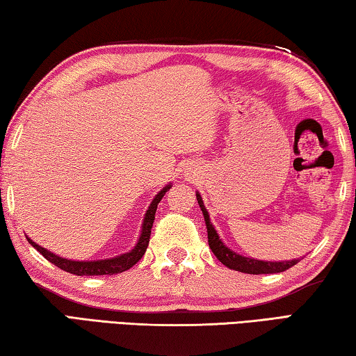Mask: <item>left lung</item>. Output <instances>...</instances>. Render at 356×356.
I'll use <instances>...</instances> for the list:
<instances>
[{
  "mask_svg": "<svg viewBox=\"0 0 356 356\" xmlns=\"http://www.w3.org/2000/svg\"><path fill=\"white\" fill-rule=\"evenodd\" d=\"M196 200L200 207L202 210L204 215V221H206V227H207V237H209V246L212 250L216 259L226 265L227 268L231 270H237V272L242 273H250V275H265V273H280L284 272V270L293 267L295 264L300 262V259H292V261H280V262H272V261H259V259L254 257H245L238 252L232 251L231 248L222 243V240L220 238L218 232L215 231V227L210 221V216L206 206H204V201L200 195V191H196Z\"/></svg>",
  "mask_w": 356,
  "mask_h": 356,
  "instance_id": "obj_1",
  "label": "left lung"
}]
</instances>
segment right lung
Instances as JSON below:
<instances>
[{"mask_svg": "<svg viewBox=\"0 0 356 356\" xmlns=\"http://www.w3.org/2000/svg\"><path fill=\"white\" fill-rule=\"evenodd\" d=\"M171 186H172L171 184L166 185L159 193H156L152 202H150L149 209L146 210V215H144L141 234H140V238H138L136 245L134 246V250H130L129 252H124V254H120V256L110 257V259H100V261H72V259L61 257V256L55 254V252L42 248L40 245L33 242V240L28 236H26V238H28V242L31 243L34 248L47 259L48 262L55 264L56 267H59L61 270H64V272H69L72 275L97 276V275L122 273V272H125V270H129L130 267H134V265L144 256V252H146L147 245H149V238H150V229H152L154 220H155L156 206H159L161 197L165 196V193L170 190Z\"/></svg>", "mask_w": 356, "mask_h": 356, "instance_id": "obj_1", "label": "right lung"}]
</instances>
